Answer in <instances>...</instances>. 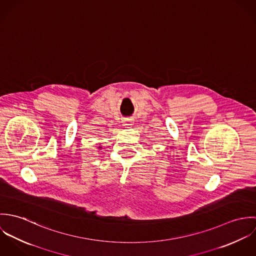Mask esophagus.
Wrapping results in <instances>:
<instances>
[{
    "instance_id": "34e87169",
    "label": "esophagus",
    "mask_w": 256,
    "mask_h": 256,
    "mask_svg": "<svg viewBox=\"0 0 256 256\" xmlns=\"http://www.w3.org/2000/svg\"><path fill=\"white\" fill-rule=\"evenodd\" d=\"M132 120L131 119H124L123 120V126H125V127H130V126H132Z\"/></svg>"
}]
</instances>
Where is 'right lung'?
<instances>
[{"instance_id": "add662e5", "label": "right lung", "mask_w": 256, "mask_h": 256, "mask_svg": "<svg viewBox=\"0 0 256 256\" xmlns=\"http://www.w3.org/2000/svg\"><path fill=\"white\" fill-rule=\"evenodd\" d=\"M98 148H102V146H98Z\"/></svg>"}]
</instances>
